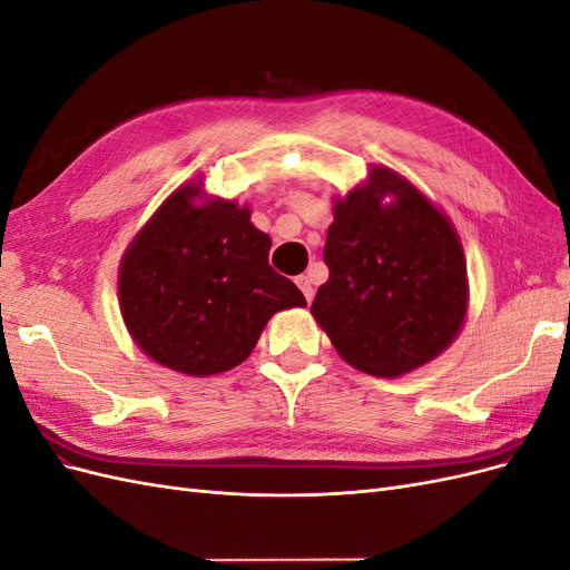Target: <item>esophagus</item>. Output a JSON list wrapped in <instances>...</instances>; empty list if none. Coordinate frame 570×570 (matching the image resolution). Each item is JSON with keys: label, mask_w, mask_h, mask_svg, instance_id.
Wrapping results in <instances>:
<instances>
[{"label": "esophagus", "mask_w": 570, "mask_h": 570, "mask_svg": "<svg viewBox=\"0 0 570 570\" xmlns=\"http://www.w3.org/2000/svg\"><path fill=\"white\" fill-rule=\"evenodd\" d=\"M297 285H299V289L304 292L306 302L312 304V299H314V283H312V278H308V275H299V278H297Z\"/></svg>", "instance_id": "34e87169"}]
</instances>
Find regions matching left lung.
Returning a JSON list of instances; mask_svg holds the SVG:
<instances>
[{"mask_svg": "<svg viewBox=\"0 0 570 570\" xmlns=\"http://www.w3.org/2000/svg\"><path fill=\"white\" fill-rule=\"evenodd\" d=\"M312 304L316 323L350 366L396 377L440 356L459 335L469 281L459 235L406 178L373 166L337 199Z\"/></svg>", "mask_w": 570, "mask_h": 570, "instance_id": "left-lung-1", "label": "left lung"}]
</instances>
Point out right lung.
<instances>
[{"instance_id": "1", "label": "right lung", "mask_w": 570, "mask_h": 570, "mask_svg": "<svg viewBox=\"0 0 570 570\" xmlns=\"http://www.w3.org/2000/svg\"><path fill=\"white\" fill-rule=\"evenodd\" d=\"M197 199L202 183L178 187L135 235L118 297L137 347L204 377L243 364L268 318L306 299L271 268V237L252 226L247 206Z\"/></svg>"}]
</instances>
